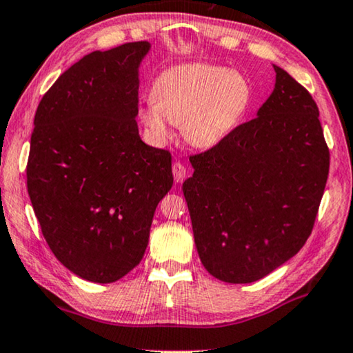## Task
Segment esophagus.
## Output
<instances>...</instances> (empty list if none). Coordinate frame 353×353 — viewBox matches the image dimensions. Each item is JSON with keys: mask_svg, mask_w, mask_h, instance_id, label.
Instances as JSON below:
<instances>
[{"mask_svg": "<svg viewBox=\"0 0 353 353\" xmlns=\"http://www.w3.org/2000/svg\"><path fill=\"white\" fill-rule=\"evenodd\" d=\"M172 170H173V176H175V181L181 183V181L186 178V167L183 165L181 162H175V163H173Z\"/></svg>", "mask_w": 353, "mask_h": 353, "instance_id": "34e87169", "label": "esophagus"}]
</instances>
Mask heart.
<instances>
[{"instance_id": "b5f03b06", "label": "heart", "mask_w": 353, "mask_h": 353, "mask_svg": "<svg viewBox=\"0 0 353 353\" xmlns=\"http://www.w3.org/2000/svg\"><path fill=\"white\" fill-rule=\"evenodd\" d=\"M250 97V84L240 72L204 63L173 66L157 76L152 102L139 117L157 143L170 139L173 123L181 126L188 144L210 149L235 130Z\"/></svg>"}]
</instances>
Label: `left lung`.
Listing matches in <instances>:
<instances>
[{"label": "left lung", "mask_w": 353, "mask_h": 353, "mask_svg": "<svg viewBox=\"0 0 353 353\" xmlns=\"http://www.w3.org/2000/svg\"><path fill=\"white\" fill-rule=\"evenodd\" d=\"M276 87L258 117L191 155L183 183L201 263L219 281H259L303 248L329 175L319 110L274 66Z\"/></svg>", "instance_id": "obj_1"}]
</instances>
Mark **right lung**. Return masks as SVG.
<instances>
[{
  "mask_svg": "<svg viewBox=\"0 0 353 353\" xmlns=\"http://www.w3.org/2000/svg\"><path fill=\"white\" fill-rule=\"evenodd\" d=\"M148 42L92 52L37 107L27 191L50 250L85 281L110 283L143 259L172 155L137 131V68Z\"/></svg>",
  "mask_w": 353,
  "mask_h": 353,
  "instance_id": "right-lung-1",
  "label": "right lung"
}]
</instances>
